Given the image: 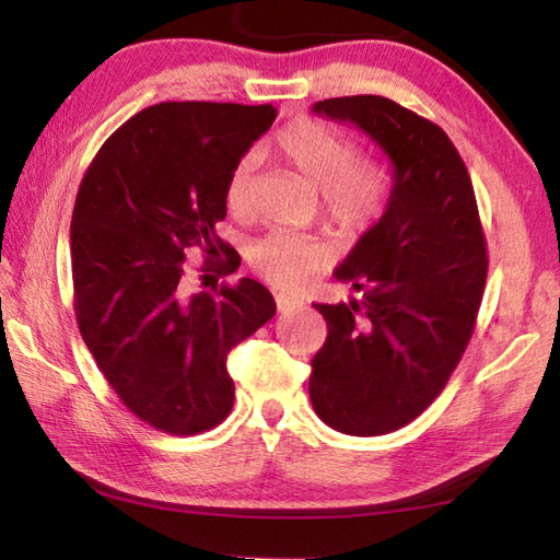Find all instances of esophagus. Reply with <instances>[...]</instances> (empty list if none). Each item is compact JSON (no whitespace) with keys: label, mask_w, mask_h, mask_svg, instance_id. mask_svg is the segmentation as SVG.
I'll use <instances>...</instances> for the list:
<instances>
[{"label":"esophagus","mask_w":560,"mask_h":560,"mask_svg":"<svg viewBox=\"0 0 560 560\" xmlns=\"http://www.w3.org/2000/svg\"><path fill=\"white\" fill-rule=\"evenodd\" d=\"M301 306V301L299 299H293V296H287V293H277V308L281 311H293V308H299Z\"/></svg>","instance_id":"esophagus-1"}]
</instances>
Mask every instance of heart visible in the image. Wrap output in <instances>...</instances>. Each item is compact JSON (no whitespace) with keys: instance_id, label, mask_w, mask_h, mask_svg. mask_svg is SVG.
<instances>
[{"instance_id":"1","label":"heart","mask_w":560,"mask_h":560,"mask_svg":"<svg viewBox=\"0 0 560 560\" xmlns=\"http://www.w3.org/2000/svg\"><path fill=\"white\" fill-rule=\"evenodd\" d=\"M279 150L311 185L320 189L328 222L340 234L355 236L373 226L390 200V173L377 160H355V148L340 132L316 120H299L279 132ZM257 155H244L226 179L224 200L242 217L252 207ZM328 249L311 236L273 232L249 249V264L264 279L293 289L326 267Z\"/></svg>"}]
</instances>
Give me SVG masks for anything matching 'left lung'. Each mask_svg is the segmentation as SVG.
I'll list each match as a JSON object with an SVG mask.
<instances>
[{
  "instance_id": "1",
  "label": "left lung",
  "mask_w": 560,
  "mask_h": 560,
  "mask_svg": "<svg viewBox=\"0 0 560 560\" xmlns=\"http://www.w3.org/2000/svg\"><path fill=\"white\" fill-rule=\"evenodd\" d=\"M353 122L393 165L390 200L336 269L358 296L316 303L328 336L308 395L328 428L375 438L430 407L467 348L487 283L474 187L440 126L383 96L314 103Z\"/></svg>"
}]
</instances>
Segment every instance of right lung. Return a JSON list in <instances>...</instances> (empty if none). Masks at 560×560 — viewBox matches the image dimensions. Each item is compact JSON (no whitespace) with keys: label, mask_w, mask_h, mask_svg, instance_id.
Instances as JSON below:
<instances>
[{"label":"right lung","mask_w":560,"mask_h":560,"mask_svg":"<svg viewBox=\"0 0 560 560\" xmlns=\"http://www.w3.org/2000/svg\"><path fill=\"white\" fill-rule=\"evenodd\" d=\"M273 118L269 103H158L103 143L75 195L79 330L122 405L167 434L212 430L230 415L226 355L277 314L254 279L197 293L185 281L189 252L205 254L207 271L240 267L217 222L232 167Z\"/></svg>","instance_id":"right-lung-1"}]
</instances>
